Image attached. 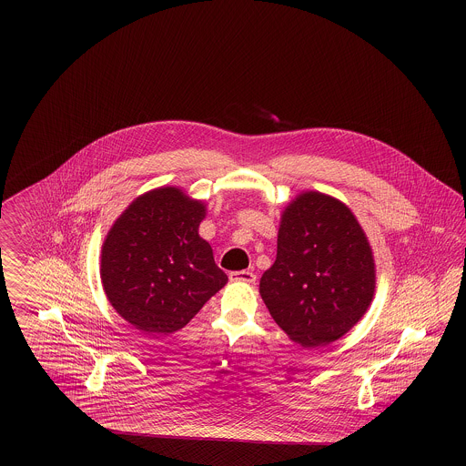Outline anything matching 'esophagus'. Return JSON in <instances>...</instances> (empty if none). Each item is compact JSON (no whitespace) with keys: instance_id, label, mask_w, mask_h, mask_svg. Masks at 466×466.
Segmentation results:
<instances>
[{"instance_id":"obj_1","label":"esophagus","mask_w":466,"mask_h":466,"mask_svg":"<svg viewBox=\"0 0 466 466\" xmlns=\"http://www.w3.org/2000/svg\"><path fill=\"white\" fill-rule=\"evenodd\" d=\"M230 281H243V283H255L257 281V274L249 272V270H236L228 274Z\"/></svg>"}]
</instances>
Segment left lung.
Segmentation results:
<instances>
[{
	"label": "left lung",
	"mask_w": 466,
	"mask_h": 466,
	"mask_svg": "<svg viewBox=\"0 0 466 466\" xmlns=\"http://www.w3.org/2000/svg\"><path fill=\"white\" fill-rule=\"evenodd\" d=\"M376 264L353 211L309 190L283 209L278 255L260 279V295L279 329L306 350L350 332L370 308Z\"/></svg>",
	"instance_id": "obj_1"
}]
</instances>
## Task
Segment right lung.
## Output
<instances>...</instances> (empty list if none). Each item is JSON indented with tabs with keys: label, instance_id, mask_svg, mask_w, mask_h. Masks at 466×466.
I'll list each match as a JSON object with an SVG mask.
<instances>
[{
	"label": "right lung",
	"instance_id": "right-lung-1",
	"mask_svg": "<svg viewBox=\"0 0 466 466\" xmlns=\"http://www.w3.org/2000/svg\"><path fill=\"white\" fill-rule=\"evenodd\" d=\"M204 218V200L158 187L111 225L101 248V283L113 309L139 332H177L227 285L199 236Z\"/></svg>",
	"mask_w": 466,
	"mask_h": 466
}]
</instances>
